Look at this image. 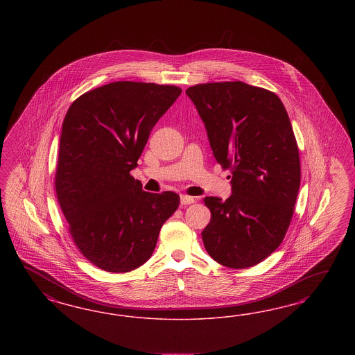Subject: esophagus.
Segmentation results:
<instances>
[{
    "instance_id": "esophagus-1",
    "label": "esophagus",
    "mask_w": 355,
    "mask_h": 355,
    "mask_svg": "<svg viewBox=\"0 0 355 355\" xmlns=\"http://www.w3.org/2000/svg\"><path fill=\"white\" fill-rule=\"evenodd\" d=\"M193 202H195L193 196H189V195H181V205H193Z\"/></svg>"
}]
</instances>
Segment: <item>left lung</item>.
I'll use <instances>...</instances> for the list:
<instances>
[{
  "mask_svg": "<svg viewBox=\"0 0 355 355\" xmlns=\"http://www.w3.org/2000/svg\"><path fill=\"white\" fill-rule=\"evenodd\" d=\"M216 162L232 172V195L205 196V250L229 268L257 266L279 248L301 184L300 152L279 96L243 82L189 87Z\"/></svg>",
  "mask_w": 355,
  "mask_h": 355,
  "instance_id": "1",
  "label": "left lung"
}]
</instances>
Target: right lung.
Here are the masks:
<instances>
[{
	"mask_svg": "<svg viewBox=\"0 0 355 355\" xmlns=\"http://www.w3.org/2000/svg\"><path fill=\"white\" fill-rule=\"evenodd\" d=\"M182 89L113 82L70 105L60 139L55 193L82 255L113 273L150 258L162 224L180 205L173 191L152 193L130 172L150 130Z\"/></svg>",
	"mask_w": 355,
	"mask_h": 355,
	"instance_id": "add662e5",
	"label": "right lung"
}]
</instances>
